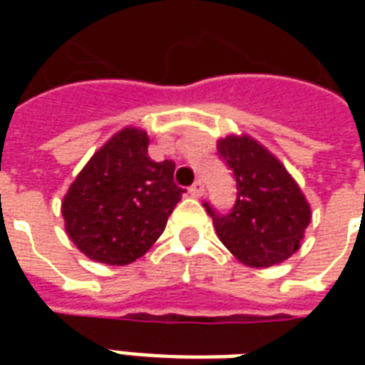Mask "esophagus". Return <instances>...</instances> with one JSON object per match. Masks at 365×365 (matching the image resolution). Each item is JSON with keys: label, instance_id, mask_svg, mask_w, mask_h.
I'll return each mask as SVG.
<instances>
[{"label": "esophagus", "instance_id": "obj_1", "mask_svg": "<svg viewBox=\"0 0 365 365\" xmlns=\"http://www.w3.org/2000/svg\"><path fill=\"white\" fill-rule=\"evenodd\" d=\"M190 193L193 195V197H201V195L205 193V185H203V182L197 180V182L193 183V185L190 187Z\"/></svg>", "mask_w": 365, "mask_h": 365}]
</instances>
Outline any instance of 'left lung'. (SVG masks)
<instances>
[{"mask_svg":"<svg viewBox=\"0 0 365 365\" xmlns=\"http://www.w3.org/2000/svg\"><path fill=\"white\" fill-rule=\"evenodd\" d=\"M217 150L237 180V203L219 215L205 203L217 237L250 268H269L295 254L311 222L303 191L279 160L248 135H229Z\"/></svg>","mask_w":365,"mask_h":365,"instance_id":"8db88e82","label":"left lung"}]
</instances>
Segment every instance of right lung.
<instances>
[{
	"instance_id": "obj_1",
	"label": "right lung",
	"mask_w": 365,
	"mask_h": 365,
	"mask_svg": "<svg viewBox=\"0 0 365 365\" xmlns=\"http://www.w3.org/2000/svg\"><path fill=\"white\" fill-rule=\"evenodd\" d=\"M148 135L120 128L83 166L62 201L70 240L88 258L127 266L148 252L185 190L172 160L148 156Z\"/></svg>"
}]
</instances>
